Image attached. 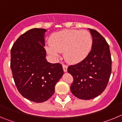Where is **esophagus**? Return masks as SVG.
<instances>
[{
	"mask_svg": "<svg viewBox=\"0 0 122 122\" xmlns=\"http://www.w3.org/2000/svg\"><path fill=\"white\" fill-rule=\"evenodd\" d=\"M62 66H63V71H64V72L67 71V68H68L67 65H66L63 64L62 65Z\"/></svg>",
	"mask_w": 122,
	"mask_h": 122,
	"instance_id": "34e87169",
	"label": "esophagus"
}]
</instances>
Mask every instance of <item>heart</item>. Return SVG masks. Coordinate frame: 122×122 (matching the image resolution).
I'll list each match as a JSON object with an SVG mask.
<instances>
[{
  "label": "heart",
  "mask_w": 122,
  "mask_h": 122,
  "mask_svg": "<svg viewBox=\"0 0 122 122\" xmlns=\"http://www.w3.org/2000/svg\"><path fill=\"white\" fill-rule=\"evenodd\" d=\"M49 44L46 50L52 57L58 59L59 52H63L66 62L77 63L88 56L93 40L90 32L86 30H65L53 33L49 39Z\"/></svg>",
  "instance_id": "heart-1"
}]
</instances>
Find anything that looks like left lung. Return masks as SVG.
Returning <instances> with one entry per match:
<instances>
[{
    "instance_id": "8db88e82",
    "label": "left lung",
    "mask_w": 122,
    "mask_h": 122,
    "mask_svg": "<svg viewBox=\"0 0 122 122\" xmlns=\"http://www.w3.org/2000/svg\"><path fill=\"white\" fill-rule=\"evenodd\" d=\"M89 30L93 38L92 50L82 61L68 68L73 77L71 92L82 100L94 98L103 93L112 71L109 45L99 32L92 29Z\"/></svg>"
}]
</instances>
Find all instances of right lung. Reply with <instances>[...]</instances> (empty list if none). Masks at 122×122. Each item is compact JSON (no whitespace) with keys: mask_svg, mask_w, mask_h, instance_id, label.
I'll use <instances>...</instances> for the list:
<instances>
[{"mask_svg":"<svg viewBox=\"0 0 122 122\" xmlns=\"http://www.w3.org/2000/svg\"><path fill=\"white\" fill-rule=\"evenodd\" d=\"M44 29H32L18 38L11 49L10 68L18 91L35 103L46 101L55 92L63 74L62 64L46 59Z\"/></svg>","mask_w":122,"mask_h":122,"instance_id":"1","label":"right lung"}]
</instances>
